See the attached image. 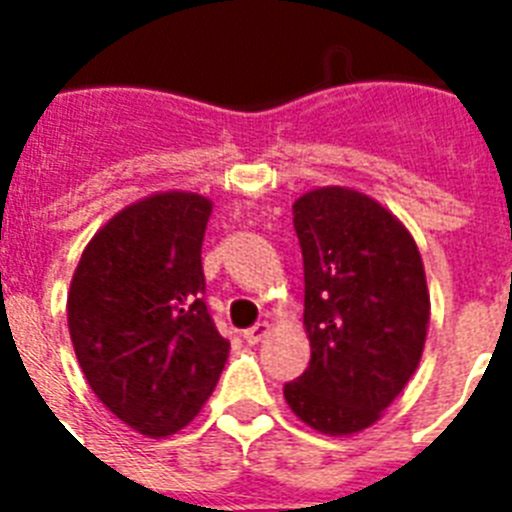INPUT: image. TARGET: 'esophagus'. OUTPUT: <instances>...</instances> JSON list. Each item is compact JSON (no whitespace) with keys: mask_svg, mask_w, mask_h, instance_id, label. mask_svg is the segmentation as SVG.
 I'll return each instance as SVG.
<instances>
[{"mask_svg":"<svg viewBox=\"0 0 512 512\" xmlns=\"http://www.w3.org/2000/svg\"><path fill=\"white\" fill-rule=\"evenodd\" d=\"M268 332H271V324H268V321H260V324H255V327H249L247 332H244V340H247L249 345H257Z\"/></svg>","mask_w":512,"mask_h":512,"instance_id":"obj_1","label":"esophagus"}]
</instances>
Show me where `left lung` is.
Masks as SVG:
<instances>
[{"instance_id":"8db88e82","label":"left lung","mask_w":512,"mask_h":512,"mask_svg":"<svg viewBox=\"0 0 512 512\" xmlns=\"http://www.w3.org/2000/svg\"><path fill=\"white\" fill-rule=\"evenodd\" d=\"M303 249L311 364L284 385L292 412L329 436L380 420L420 364L430 295L420 249L388 209L350 188L292 207Z\"/></svg>"}]
</instances>
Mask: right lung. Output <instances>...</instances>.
Instances as JSON below:
<instances>
[{
    "instance_id": "right-lung-1",
    "label": "right lung",
    "mask_w": 512,
    "mask_h": 512,
    "mask_svg": "<svg viewBox=\"0 0 512 512\" xmlns=\"http://www.w3.org/2000/svg\"><path fill=\"white\" fill-rule=\"evenodd\" d=\"M209 215L199 193H154L95 233L71 281L68 329L84 377L143 436L185 428L228 361L204 303Z\"/></svg>"
}]
</instances>
